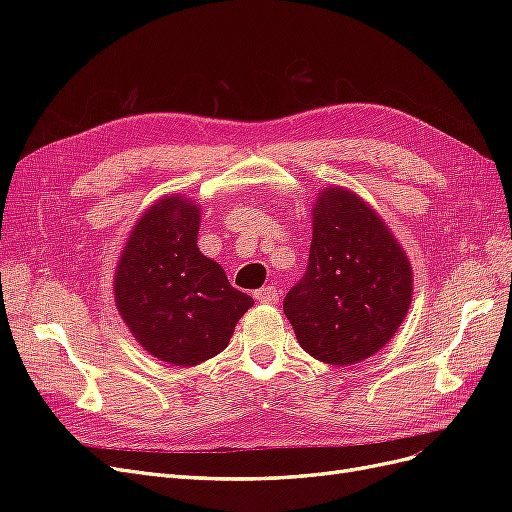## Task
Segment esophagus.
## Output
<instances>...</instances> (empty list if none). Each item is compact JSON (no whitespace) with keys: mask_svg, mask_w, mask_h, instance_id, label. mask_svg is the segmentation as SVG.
I'll use <instances>...</instances> for the list:
<instances>
[{"mask_svg":"<svg viewBox=\"0 0 512 512\" xmlns=\"http://www.w3.org/2000/svg\"><path fill=\"white\" fill-rule=\"evenodd\" d=\"M254 297H256V301H258V303H267V305H271V303H277V301H280V290H277L275 286H262L260 290H256V292H254Z\"/></svg>","mask_w":512,"mask_h":512,"instance_id":"1","label":"esophagus"}]
</instances>
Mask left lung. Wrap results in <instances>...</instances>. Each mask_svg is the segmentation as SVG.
<instances>
[{"instance_id":"left-lung-1","label":"left lung","mask_w":512,"mask_h":512,"mask_svg":"<svg viewBox=\"0 0 512 512\" xmlns=\"http://www.w3.org/2000/svg\"><path fill=\"white\" fill-rule=\"evenodd\" d=\"M412 288L410 258L378 211L342 185L318 192L309 265L284 299L301 348L339 367L369 359L406 320Z\"/></svg>"}]
</instances>
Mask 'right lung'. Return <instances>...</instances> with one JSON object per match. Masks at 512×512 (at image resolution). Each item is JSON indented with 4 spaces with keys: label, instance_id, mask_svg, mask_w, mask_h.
<instances>
[{
    "label": "right lung",
    "instance_id": "1",
    "mask_svg": "<svg viewBox=\"0 0 512 512\" xmlns=\"http://www.w3.org/2000/svg\"><path fill=\"white\" fill-rule=\"evenodd\" d=\"M198 228V203L181 194L162 196L130 230L113 280L115 307L136 342L179 367L220 354L254 305L198 250Z\"/></svg>",
    "mask_w": 512,
    "mask_h": 512
}]
</instances>
